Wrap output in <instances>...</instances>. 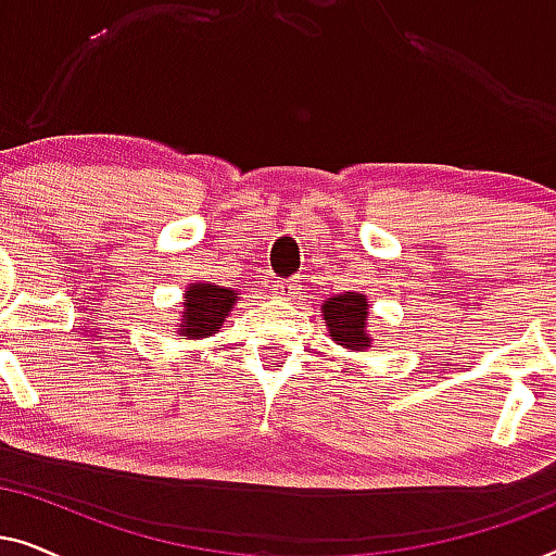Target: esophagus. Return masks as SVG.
<instances>
[{
	"label": "esophagus",
	"mask_w": 556,
	"mask_h": 556,
	"mask_svg": "<svg viewBox=\"0 0 556 556\" xmlns=\"http://www.w3.org/2000/svg\"><path fill=\"white\" fill-rule=\"evenodd\" d=\"M299 291H301L299 280H278V283L273 286V295H276V299H280V301L293 299V295Z\"/></svg>",
	"instance_id": "esophagus-1"
}]
</instances>
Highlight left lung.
<instances>
[{
  "label": "left lung",
  "instance_id": "1",
  "mask_svg": "<svg viewBox=\"0 0 556 556\" xmlns=\"http://www.w3.org/2000/svg\"><path fill=\"white\" fill-rule=\"evenodd\" d=\"M369 299L364 293H337L324 301L321 318L333 344L352 349V352H367L371 346L369 326Z\"/></svg>",
  "mask_w": 556,
  "mask_h": 556
}]
</instances>
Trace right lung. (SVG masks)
Listing matches in <instances>:
<instances>
[{"mask_svg": "<svg viewBox=\"0 0 556 556\" xmlns=\"http://www.w3.org/2000/svg\"><path fill=\"white\" fill-rule=\"evenodd\" d=\"M240 293L232 288H223L215 283H189L185 288V303H181V316L177 318V333L185 339H207L223 329L230 316Z\"/></svg>", "mask_w": 556, "mask_h": 556, "instance_id": "1", "label": "right lung"}]
</instances>
